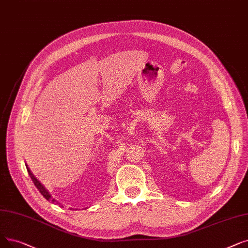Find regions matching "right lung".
<instances>
[{
    "label": "right lung",
    "mask_w": 248,
    "mask_h": 248,
    "mask_svg": "<svg viewBox=\"0 0 248 248\" xmlns=\"http://www.w3.org/2000/svg\"><path fill=\"white\" fill-rule=\"evenodd\" d=\"M26 168H27V171H28V173H29V176L31 177V179H32V181H33V184L35 185V186L37 187V189L40 191V193H41V195L42 196H44L46 200H50V202H56V200L55 199H52L51 198V196L49 195V192L46 190V188L44 186H42L41 184H40V182H39V180L33 175V174H32V172L30 171V169L28 168V166L26 165Z\"/></svg>",
    "instance_id": "1"
}]
</instances>
